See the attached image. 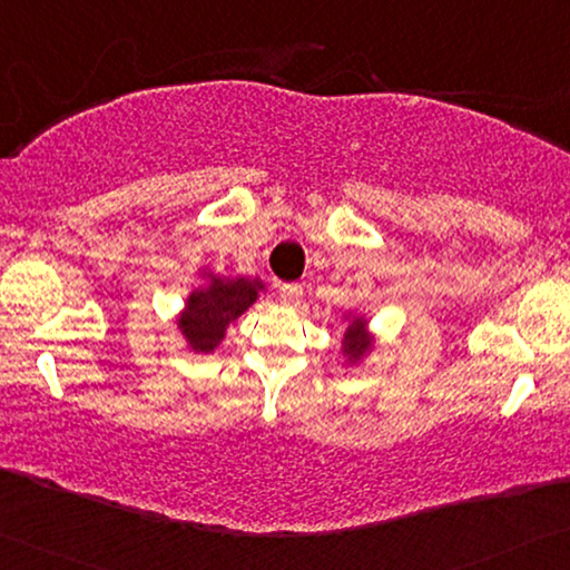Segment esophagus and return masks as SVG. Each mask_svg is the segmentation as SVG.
I'll return each instance as SVG.
<instances>
[{
  "label": "esophagus",
  "instance_id": "obj_1",
  "mask_svg": "<svg viewBox=\"0 0 570 570\" xmlns=\"http://www.w3.org/2000/svg\"><path fill=\"white\" fill-rule=\"evenodd\" d=\"M279 301L285 305H297L303 301V285L301 283H285L279 287Z\"/></svg>",
  "mask_w": 570,
  "mask_h": 570
}]
</instances>
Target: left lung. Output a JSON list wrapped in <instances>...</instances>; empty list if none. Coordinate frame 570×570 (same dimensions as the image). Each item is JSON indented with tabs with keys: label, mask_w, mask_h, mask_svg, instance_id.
Listing matches in <instances>:
<instances>
[{
	"label": "left lung",
	"mask_w": 570,
	"mask_h": 570,
	"mask_svg": "<svg viewBox=\"0 0 570 570\" xmlns=\"http://www.w3.org/2000/svg\"><path fill=\"white\" fill-rule=\"evenodd\" d=\"M366 346H370V336H366L364 323L362 321H354L352 326L346 328V334H344V352L352 356V358H356L358 354L366 352Z\"/></svg>",
	"instance_id": "1"
}]
</instances>
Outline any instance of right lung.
<instances>
[{
	"label": "right lung",
	"instance_id": "right-lung-1",
	"mask_svg": "<svg viewBox=\"0 0 570 570\" xmlns=\"http://www.w3.org/2000/svg\"><path fill=\"white\" fill-rule=\"evenodd\" d=\"M259 283L249 279H218L188 297L180 328L196 352H214L229 323L257 301Z\"/></svg>",
	"mask_w": 570,
	"mask_h": 570
}]
</instances>
